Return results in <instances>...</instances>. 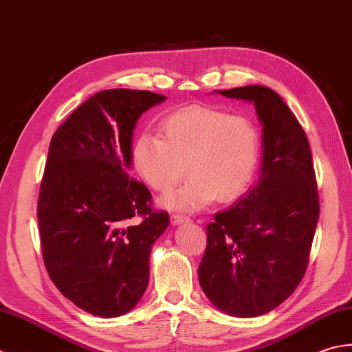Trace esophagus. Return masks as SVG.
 Here are the masks:
<instances>
[{
  "label": "esophagus",
  "instance_id": "obj_1",
  "mask_svg": "<svg viewBox=\"0 0 352 352\" xmlns=\"http://www.w3.org/2000/svg\"><path fill=\"white\" fill-rule=\"evenodd\" d=\"M186 221H190V219L182 216V214H173V216H171V223H173V225L186 223Z\"/></svg>",
  "mask_w": 352,
  "mask_h": 352
}]
</instances>
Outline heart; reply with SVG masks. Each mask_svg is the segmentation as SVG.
I'll use <instances>...</instances> for the list:
<instances>
[{
	"label": "heart",
	"instance_id": "b5f03b06",
	"mask_svg": "<svg viewBox=\"0 0 352 352\" xmlns=\"http://www.w3.org/2000/svg\"><path fill=\"white\" fill-rule=\"evenodd\" d=\"M161 135L144 132L132 146L138 175L167 195L186 173L190 179L167 205L199 210L216 199L231 202L252 182L261 155V135L252 120L210 106H188L164 117Z\"/></svg>",
	"mask_w": 352,
	"mask_h": 352
}]
</instances>
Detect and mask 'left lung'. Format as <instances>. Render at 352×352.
<instances>
[{"mask_svg": "<svg viewBox=\"0 0 352 352\" xmlns=\"http://www.w3.org/2000/svg\"><path fill=\"white\" fill-rule=\"evenodd\" d=\"M217 92L254 103L263 155L254 188L206 226L199 283L219 310L255 318L302 281L319 219L316 176L304 129L274 89L250 85Z\"/></svg>", "mask_w": 352, "mask_h": 352, "instance_id": "left-lung-1", "label": "left lung"}]
</instances>
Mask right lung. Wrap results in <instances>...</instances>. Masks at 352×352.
<instances>
[{
  "instance_id": "obj_1",
  "label": "right lung",
  "mask_w": 352,
  "mask_h": 352,
  "mask_svg": "<svg viewBox=\"0 0 352 352\" xmlns=\"http://www.w3.org/2000/svg\"><path fill=\"white\" fill-rule=\"evenodd\" d=\"M164 100L150 91H100L50 142L38 200L42 256L62 295L94 316L117 318L138 304L150 250L168 226V214L150 206L147 186L127 175L136 121Z\"/></svg>"
}]
</instances>
